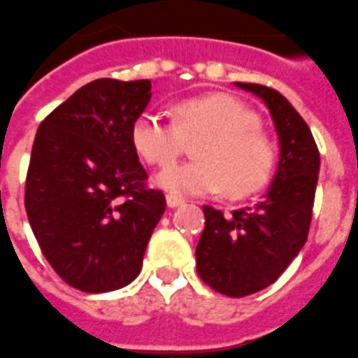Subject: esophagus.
<instances>
[{
  "instance_id": "esophagus-1",
  "label": "esophagus",
  "mask_w": 358,
  "mask_h": 358,
  "mask_svg": "<svg viewBox=\"0 0 358 358\" xmlns=\"http://www.w3.org/2000/svg\"><path fill=\"white\" fill-rule=\"evenodd\" d=\"M166 200H168L169 208H177V206L185 204V200L179 196H176V194H168V196H166Z\"/></svg>"
}]
</instances>
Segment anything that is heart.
<instances>
[{
    "mask_svg": "<svg viewBox=\"0 0 358 358\" xmlns=\"http://www.w3.org/2000/svg\"><path fill=\"white\" fill-rule=\"evenodd\" d=\"M196 138L197 160L158 177L173 194L200 196L225 189L229 196H246L262 189L273 173V143L257 127L254 112L229 95L187 99L177 104L173 120L145 112L131 127L135 150L158 168L178 159L186 143Z\"/></svg>",
    "mask_w": 358,
    "mask_h": 358,
    "instance_id": "obj_1",
    "label": "heart"
}]
</instances>
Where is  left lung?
Returning a JSON list of instances; mask_svg holds the SVG:
<instances>
[{
    "label": "left lung",
    "mask_w": 358,
    "mask_h": 358,
    "mask_svg": "<svg viewBox=\"0 0 358 358\" xmlns=\"http://www.w3.org/2000/svg\"><path fill=\"white\" fill-rule=\"evenodd\" d=\"M265 101L280 141L275 181L257 204L234 210L204 206L206 227L196 246L198 276L229 297L267 288L307 242L317 190V143L305 120L280 93L259 83H236Z\"/></svg>",
    "instance_id": "obj_1"
}]
</instances>
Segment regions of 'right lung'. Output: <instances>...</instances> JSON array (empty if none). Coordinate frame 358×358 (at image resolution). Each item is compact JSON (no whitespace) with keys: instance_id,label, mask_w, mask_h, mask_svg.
<instances>
[{"instance_id":"add662e5","label":"right lung","mask_w":358,"mask_h":358,"mask_svg":"<svg viewBox=\"0 0 358 358\" xmlns=\"http://www.w3.org/2000/svg\"><path fill=\"white\" fill-rule=\"evenodd\" d=\"M150 87L148 80H95L59 104L34 139L24 189L28 221L55 273L87 294L137 278L166 211V196L147 187L131 143Z\"/></svg>"}]
</instances>
